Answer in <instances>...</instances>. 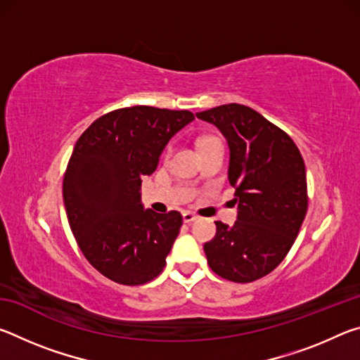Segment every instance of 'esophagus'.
I'll return each instance as SVG.
<instances>
[{
    "instance_id": "34e87169",
    "label": "esophagus",
    "mask_w": 360,
    "mask_h": 360,
    "mask_svg": "<svg viewBox=\"0 0 360 360\" xmlns=\"http://www.w3.org/2000/svg\"><path fill=\"white\" fill-rule=\"evenodd\" d=\"M182 221H184L186 224H191L193 221H197V216H195L191 211H184L182 212Z\"/></svg>"
}]
</instances>
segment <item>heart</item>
<instances>
[{
	"label": "heart",
	"mask_w": 360,
	"mask_h": 360,
	"mask_svg": "<svg viewBox=\"0 0 360 360\" xmlns=\"http://www.w3.org/2000/svg\"><path fill=\"white\" fill-rule=\"evenodd\" d=\"M212 143H219V139L217 138H212V136H208V138H202L200 139V148H206V146H210V144H212ZM169 152V148L167 149V154Z\"/></svg>",
	"instance_id": "obj_1"
}]
</instances>
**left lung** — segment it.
Listing matches in <instances>:
<instances>
[{"instance_id": "1", "label": "left lung", "mask_w": 360, "mask_h": 360, "mask_svg": "<svg viewBox=\"0 0 360 360\" xmlns=\"http://www.w3.org/2000/svg\"><path fill=\"white\" fill-rule=\"evenodd\" d=\"M197 117L216 125L229 143V181L238 217L216 222L205 243L211 270L233 283H252L281 264L308 210L307 172L288 133L252 108L230 103Z\"/></svg>"}]
</instances>
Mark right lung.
Segmentation results:
<instances>
[{
	"label": "right lung",
	"instance_id": "add662e5",
	"mask_svg": "<svg viewBox=\"0 0 360 360\" xmlns=\"http://www.w3.org/2000/svg\"><path fill=\"white\" fill-rule=\"evenodd\" d=\"M193 119L191 111L152 106L115 109L72 149L63 176L66 216L84 257L114 283H149L167 265L182 216L144 210L141 178L155 172L169 139Z\"/></svg>",
	"mask_w": 360,
	"mask_h": 360
}]
</instances>
